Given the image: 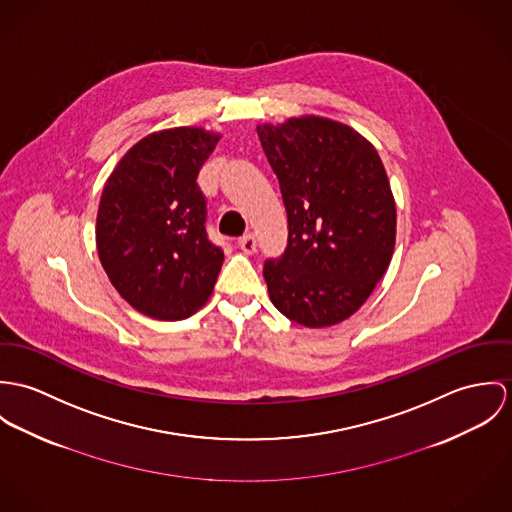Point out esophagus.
Here are the masks:
<instances>
[{"label": "esophagus", "instance_id": "34e87169", "mask_svg": "<svg viewBox=\"0 0 512 512\" xmlns=\"http://www.w3.org/2000/svg\"><path fill=\"white\" fill-rule=\"evenodd\" d=\"M239 247H241V251L243 253H247V255H251V253H255L257 251V239H255V235L253 233H247V235H243V237H239Z\"/></svg>", "mask_w": 512, "mask_h": 512}]
</instances>
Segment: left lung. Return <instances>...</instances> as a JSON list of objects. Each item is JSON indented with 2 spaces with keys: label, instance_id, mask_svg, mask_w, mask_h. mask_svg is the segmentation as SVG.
Instances as JSON below:
<instances>
[{
  "label": "left lung",
  "instance_id": "obj_1",
  "mask_svg": "<svg viewBox=\"0 0 512 512\" xmlns=\"http://www.w3.org/2000/svg\"><path fill=\"white\" fill-rule=\"evenodd\" d=\"M281 184L288 243L267 259L271 302L306 328L355 314L389 269L397 206L375 147L349 125L304 115L257 125Z\"/></svg>",
  "mask_w": 512,
  "mask_h": 512
}]
</instances>
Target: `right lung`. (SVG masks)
I'll list each match as a JSON object with an SVG mask.
<instances>
[{
  "label": "right lung",
  "mask_w": 512,
  "mask_h": 512,
  "mask_svg": "<svg viewBox=\"0 0 512 512\" xmlns=\"http://www.w3.org/2000/svg\"><path fill=\"white\" fill-rule=\"evenodd\" d=\"M218 133L174 127L135 143L110 174L96 220L108 279L137 312L184 320L218 281L224 251L208 239L206 198L196 182Z\"/></svg>",
  "instance_id": "add662e5"
}]
</instances>
